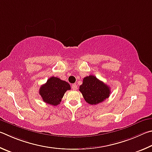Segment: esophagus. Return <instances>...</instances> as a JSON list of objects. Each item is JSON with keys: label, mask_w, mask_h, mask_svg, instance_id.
Masks as SVG:
<instances>
[{"label": "esophagus", "mask_w": 152, "mask_h": 152, "mask_svg": "<svg viewBox=\"0 0 152 152\" xmlns=\"http://www.w3.org/2000/svg\"><path fill=\"white\" fill-rule=\"evenodd\" d=\"M71 88L73 90H77V86L76 84H73L71 86Z\"/></svg>", "instance_id": "esophagus-1"}]
</instances>
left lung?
I'll return each mask as SVG.
<instances>
[{
	"instance_id": "1",
	"label": "left lung",
	"mask_w": 152,
	"mask_h": 152,
	"mask_svg": "<svg viewBox=\"0 0 152 152\" xmlns=\"http://www.w3.org/2000/svg\"><path fill=\"white\" fill-rule=\"evenodd\" d=\"M79 91L87 103L97 105L110 97V87L96 77L89 75L84 77L83 83L79 87Z\"/></svg>"
}]
</instances>
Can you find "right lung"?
<instances>
[{
	"instance_id": "obj_1",
	"label": "right lung",
	"mask_w": 152,
	"mask_h": 152,
	"mask_svg": "<svg viewBox=\"0 0 152 152\" xmlns=\"http://www.w3.org/2000/svg\"><path fill=\"white\" fill-rule=\"evenodd\" d=\"M70 89L71 86L67 82L51 77L40 87L39 94L44 102L55 106L59 104L65 93Z\"/></svg>"
}]
</instances>
